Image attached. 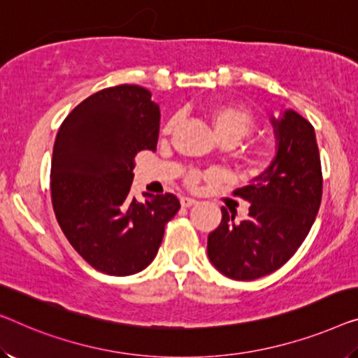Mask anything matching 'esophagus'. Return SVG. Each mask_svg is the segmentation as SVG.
Returning a JSON list of instances; mask_svg holds the SVG:
<instances>
[{
    "label": "esophagus",
    "mask_w": 358,
    "mask_h": 358,
    "mask_svg": "<svg viewBox=\"0 0 358 358\" xmlns=\"http://www.w3.org/2000/svg\"><path fill=\"white\" fill-rule=\"evenodd\" d=\"M196 199H193V197H188V196H183L180 199V204H181V207H191V206H194L196 204Z\"/></svg>",
    "instance_id": "1"
}]
</instances>
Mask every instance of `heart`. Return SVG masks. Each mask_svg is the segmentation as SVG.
Segmentation results:
<instances>
[{"mask_svg":"<svg viewBox=\"0 0 358 358\" xmlns=\"http://www.w3.org/2000/svg\"><path fill=\"white\" fill-rule=\"evenodd\" d=\"M213 131L218 140L222 143H236L244 138L246 135H249L250 131L254 130V117L248 109L244 108H238V106H217L209 112ZM175 124H177V117L170 119L167 124L164 127V133H170L173 130ZM197 175H191L189 181L191 183H196Z\"/></svg>","mask_w":358,"mask_h":358,"instance_id":"obj_1","label":"heart"}]
</instances>
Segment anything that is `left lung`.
<instances>
[{
    "mask_svg": "<svg viewBox=\"0 0 358 358\" xmlns=\"http://www.w3.org/2000/svg\"><path fill=\"white\" fill-rule=\"evenodd\" d=\"M276 154L259 177L234 191L250 202L241 222L222 207L207 238V255L231 280L250 281L285 265L310 231L322 202V164L310 122L286 109L271 117Z\"/></svg>",
    "mask_w": 358,
    "mask_h": 358,
    "instance_id": "1",
    "label": "left lung"
}]
</instances>
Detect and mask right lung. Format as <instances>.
<instances>
[{
    "instance_id": "obj_1",
    "label": "right lung",
    "mask_w": 358,
    "mask_h": 358,
    "mask_svg": "<svg viewBox=\"0 0 358 358\" xmlns=\"http://www.w3.org/2000/svg\"><path fill=\"white\" fill-rule=\"evenodd\" d=\"M161 110L149 90L119 85L94 93L66 117L51 161V201L72 248L103 273L135 275L161 246L177 196H130L135 156L156 151Z\"/></svg>"
}]
</instances>
